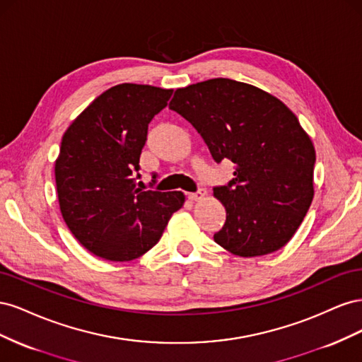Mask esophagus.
Masks as SVG:
<instances>
[{
    "instance_id": "obj_1",
    "label": "esophagus",
    "mask_w": 362,
    "mask_h": 362,
    "mask_svg": "<svg viewBox=\"0 0 362 362\" xmlns=\"http://www.w3.org/2000/svg\"><path fill=\"white\" fill-rule=\"evenodd\" d=\"M205 194H206V190H205V189H198V192L189 193V194H187V198H189L190 201H199V199H202V198H204Z\"/></svg>"
}]
</instances>
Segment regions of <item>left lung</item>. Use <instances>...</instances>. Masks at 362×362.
Returning <instances> with one entry per match:
<instances>
[{
    "mask_svg": "<svg viewBox=\"0 0 362 362\" xmlns=\"http://www.w3.org/2000/svg\"><path fill=\"white\" fill-rule=\"evenodd\" d=\"M169 108L194 127L234 178L213 189L226 210L214 242L238 257L267 255L298 231L314 196L315 151L298 117L255 86L213 78L177 89Z\"/></svg>",
    "mask_w": 362,
    "mask_h": 362,
    "instance_id": "8db88e82",
    "label": "left lung"
}]
</instances>
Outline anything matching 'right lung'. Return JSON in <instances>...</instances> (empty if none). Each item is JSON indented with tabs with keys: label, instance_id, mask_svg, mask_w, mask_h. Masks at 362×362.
I'll return each mask as SVG.
<instances>
[{
	"label": "right lung",
	"instance_id": "obj_1",
	"mask_svg": "<svg viewBox=\"0 0 362 362\" xmlns=\"http://www.w3.org/2000/svg\"><path fill=\"white\" fill-rule=\"evenodd\" d=\"M172 92L117 84L98 96L63 134L56 160L60 211L74 237L96 257H141L158 243L170 216L184 204L181 192H144L134 180L148 125Z\"/></svg>",
	"mask_w": 362,
	"mask_h": 362
}]
</instances>
